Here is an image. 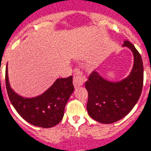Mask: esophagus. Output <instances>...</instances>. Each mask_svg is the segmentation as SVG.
<instances>
[{
  "mask_svg": "<svg viewBox=\"0 0 151 151\" xmlns=\"http://www.w3.org/2000/svg\"><path fill=\"white\" fill-rule=\"evenodd\" d=\"M84 79H85V76L83 75V73L79 71V70H77L74 73V74H73V83L74 87H79L83 85V82H84Z\"/></svg>",
  "mask_w": 151,
  "mask_h": 151,
  "instance_id": "1",
  "label": "esophagus"
}]
</instances>
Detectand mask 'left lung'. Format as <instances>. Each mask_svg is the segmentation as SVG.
Instances as JSON below:
<instances>
[{
	"mask_svg": "<svg viewBox=\"0 0 151 151\" xmlns=\"http://www.w3.org/2000/svg\"><path fill=\"white\" fill-rule=\"evenodd\" d=\"M123 47L134 55V64L129 75L120 81H110L93 70L85 83L88 92L87 113L101 124H112L127 115L138 101L142 92L144 67L142 58L129 40Z\"/></svg>",
	"mask_w": 151,
	"mask_h": 151,
	"instance_id": "obj_1",
	"label": "left lung"
}]
</instances>
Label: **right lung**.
Listing matches in <instances>:
<instances>
[{"instance_id": "add662e5", "label": "right lung", "mask_w": 151, "mask_h": 151, "mask_svg": "<svg viewBox=\"0 0 151 151\" xmlns=\"http://www.w3.org/2000/svg\"><path fill=\"white\" fill-rule=\"evenodd\" d=\"M7 65L5 81L11 104L19 114L34 126L49 128L58 124L64 114V108L74 91L73 78H58L42 94L35 97H24L17 94L10 85Z\"/></svg>"}]
</instances>
